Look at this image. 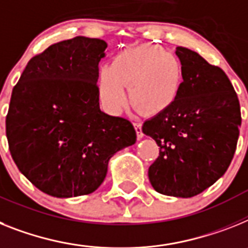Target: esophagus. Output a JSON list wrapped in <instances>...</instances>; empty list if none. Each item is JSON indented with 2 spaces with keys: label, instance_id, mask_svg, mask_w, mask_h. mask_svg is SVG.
I'll return each mask as SVG.
<instances>
[{
  "label": "esophagus",
  "instance_id": "obj_1",
  "mask_svg": "<svg viewBox=\"0 0 248 248\" xmlns=\"http://www.w3.org/2000/svg\"><path fill=\"white\" fill-rule=\"evenodd\" d=\"M135 130H136V135L139 139H141V137L143 136V132H142V124H141L140 121H136L135 122Z\"/></svg>",
  "mask_w": 248,
  "mask_h": 248
}]
</instances>
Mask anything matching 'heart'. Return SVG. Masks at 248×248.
Returning a JSON list of instances; mask_svg holds the SVG:
<instances>
[{
    "mask_svg": "<svg viewBox=\"0 0 248 248\" xmlns=\"http://www.w3.org/2000/svg\"><path fill=\"white\" fill-rule=\"evenodd\" d=\"M182 83V66L175 57L164 47L147 44L116 55L112 66L99 74L98 89L108 111L122 109L127 101V85L131 102L139 111L157 114L175 102Z\"/></svg>",
    "mask_w": 248,
    "mask_h": 248,
    "instance_id": "heart-1",
    "label": "heart"
}]
</instances>
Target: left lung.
Instances as JSON below:
<instances>
[{
    "instance_id": "8db88e82",
    "label": "left lung",
    "mask_w": 248,
    "mask_h": 248,
    "mask_svg": "<svg viewBox=\"0 0 248 248\" xmlns=\"http://www.w3.org/2000/svg\"><path fill=\"white\" fill-rule=\"evenodd\" d=\"M182 89L168 109L145 121L142 132L160 147L149 168L157 193L190 198L217 182L236 151L241 126L240 101L219 66L198 53L176 47Z\"/></svg>"
}]
</instances>
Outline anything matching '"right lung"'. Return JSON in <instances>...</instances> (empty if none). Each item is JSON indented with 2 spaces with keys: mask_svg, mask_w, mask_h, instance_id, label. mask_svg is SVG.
I'll list each match as a JSON object with an SVG mask.
<instances>
[{
  "mask_svg": "<svg viewBox=\"0 0 248 248\" xmlns=\"http://www.w3.org/2000/svg\"><path fill=\"white\" fill-rule=\"evenodd\" d=\"M107 44L77 36L31 58L12 89L8 149L37 189L58 198L93 193L113 154L134 145L130 121L99 108L98 63Z\"/></svg>",
  "mask_w": 248,
  "mask_h": 248,
  "instance_id": "right-lung-1",
  "label": "right lung"
}]
</instances>
